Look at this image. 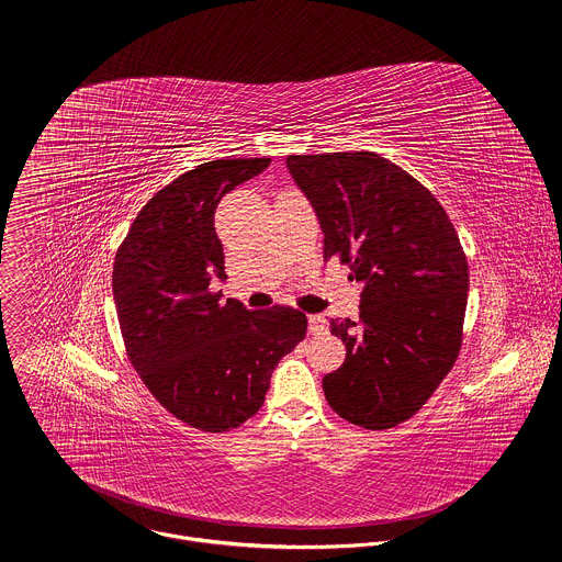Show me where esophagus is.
Segmentation results:
<instances>
[{
    "label": "esophagus",
    "instance_id": "esophagus-1",
    "mask_svg": "<svg viewBox=\"0 0 562 562\" xmlns=\"http://www.w3.org/2000/svg\"><path fill=\"white\" fill-rule=\"evenodd\" d=\"M306 319H308V331H311V334H323V331H327V319H325V315L311 313Z\"/></svg>",
    "mask_w": 562,
    "mask_h": 562
}]
</instances>
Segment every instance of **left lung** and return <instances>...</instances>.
<instances>
[{"instance_id": "8db88e82", "label": "left lung", "mask_w": 562, "mask_h": 562, "mask_svg": "<svg viewBox=\"0 0 562 562\" xmlns=\"http://www.w3.org/2000/svg\"><path fill=\"white\" fill-rule=\"evenodd\" d=\"M286 169L338 256L362 282L360 317L329 319L347 358L323 378L331 409L364 429L412 418L451 371L469 267L440 202L371 150L289 155Z\"/></svg>"}]
</instances>
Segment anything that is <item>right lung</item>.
I'll list each match as a JSON object with an SVG mask.
<instances>
[{"label":"right lung","instance_id":"1","mask_svg":"<svg viewBox=\"0 0 562 562\" xmlns=\"http://www.w3.org/2000/svg\"><path fill=\"white\" fill-rule=\"evenodd\" d=\"M269 165L213 159L180 176L137 213L115 256L113 297L135 371L167 412L211 434L262 407L276 364L306 334L302 311H251L211 291L226 280L217 202Z\"/></svg>","mask_w":562,"mask_h":562}]
</instances>
